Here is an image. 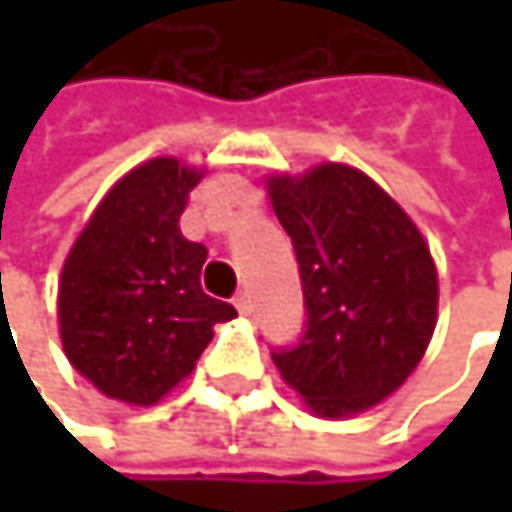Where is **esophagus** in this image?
<instances>
[{
  "label": "esophagus",
  "mask_w": 512,
  "mask_h": 512,
  "mask_svg": "<svg viewBox=\"0 0 512 512\" xmlns=\"http://www.w3.org/2000/svg\"><path fill=\"white\" fill-rule=\"evenodd\" d=\"M234 305H237V311H240V314H249V311H252V299H249V293H246V290H240V293L234 296Z\"/></svg>",
  "instance_id": "obj_1"
}]
</instances>
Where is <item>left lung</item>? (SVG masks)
<instances>
[{"mask_svg":"<svg viewBox=\"0 0 512 512\" xmlns=\"http://www.w3.org/2000/svg\"><path fill=\"white\" fill-rule=\"evenodd\" d=\"M269 198L305 296V332L272 361L317 415L364 412L406 382L433 338L430 249L394 198L338 162L272 177Z\"/></svg>","mask_w":512,"mask_h":512,"instance_id":"obj_1","label":"left lung"}]
</instances>
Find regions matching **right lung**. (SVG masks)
I'll list each match as a JSON object with an SVG mask.
<instances>
[{
    "instance_id": "add662e5",
    "label": "right lung",
    "mask_w": 512,
    "mask_h": 512,
    "mask_svg": "<svg viewBox=\"0 0 512 512\" xmlns=\"http://www.w3.org/2000/svg\"><path fill=\"white\" fill-rule=\"evenodd\" d=\"M201 171L171 156L133 168L100 201L58 284L70 364L106 397L151 406L192 373L237 308L201 290L207 249L180 234Z\"/></svg>"
}]
</instances>
